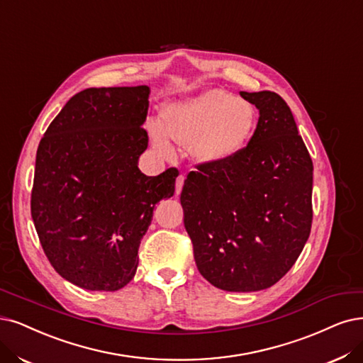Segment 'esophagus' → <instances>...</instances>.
Listing matches in <instances>:
<instances>
[{
    "label": "esophagus",
    "mask_w": 363,
    "mask_h": 363,
    "mask_svg": "<svg viewBox=\"0 0 363 363\" xmlns=\"http://www.w3.org/2000/svg\"><path fill=\"white\" fill-rule=\"evenodd\" d=\"M184 182H185V177H184V174H179V177L177 178V194H179L182 191Z\"/></svg>",
    "instance_id": "34e87169"
}]
</instances>
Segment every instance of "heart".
<instances>
[{"label": "heart", "instance_id": "obj_1", "mask_svg": "<svg viewBox=\"0 0 363 363\" xmlns=\"http://www.w3.org/2000/svg\"><path fill=\"white\" fill-rule=\"evenodd\" d=\"M256 123L257 113L251 103L223 89H209L169 106L164 125L152 121L150 131L160 152L173 154L169 133L178 145L191 146L199 163L220 164L244 150Z\"/></svg>", "mask_w": 363, "mask_h": 363}]
</instances>
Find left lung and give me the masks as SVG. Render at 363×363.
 I'll list each match as a JSON object with an SVG mask.
<instances>
[{
	"mask_svg": "<svg viewBox=\"0 0 363 363\" xmlns=\"http://www.w3.org/2000/svg\"><path fill=\"white\" fill-rule=\"evenodd\" d=\"M259 123L220 164H197L181 193L199 272L225 291L274 286L298 260L313 223V160L277 92H240Z\"/></svg>",
	"mask_w": 363,
	"mask_h": 363,
	"instance_id": "left-lung-1",
	"label": "left lung"
}]
</instances>
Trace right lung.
Segmentation results:
<instances>
[{
	"label": "right lung",
	"instance_id": "add662e5",
	"mask_svg": "<svg viewBox=\"0 0 363 363\" xmlns=\"http://www.w3.org/2000/svg\"><path fill=\"white\" fill-rule=\"evenodd\" d=\"M147 97L145 85L80 91L40 140L31 217L53 269L77 287L127 286L154 206L174 193L177 167L158 177L138 167Z\"/></svg>",
	"mask_w": 363,
	"mask_h": 363
}]
</instances>
